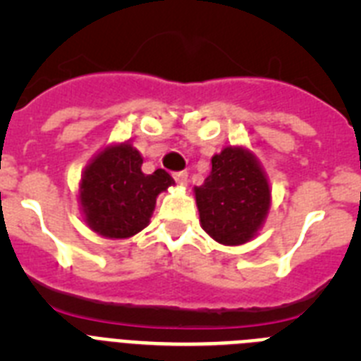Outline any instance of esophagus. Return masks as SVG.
<instances>
[{
	"mask_svg": "<svg viewBox=\"0 0 361 361\" xmlns=\"http://www.w3.org/2000/svg\"><path fill=\"white\" fill-rule=\"evenodd\" d=\"M173 178H175V183L180 184V186H186V184H188V173H186V171H177V173H173Z\"/></svg>",
	"mask_w": 361,
	"mask_h": 361,
	"instance_id": "esophagus-1",
	"label": "esophagus"
}]
</instances>
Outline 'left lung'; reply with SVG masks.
Segmentation results:
<instances>
[{"mask_svg":"<svg viewBox=\"0 0 361 361\" xmlns=\"http://www.w3.org/2000/svg\"><path fill=\"white\" fill-rule=\"evenodd\" d=\"M200 224L219 244L240 245L266 220L271 190L257 157L245 148H224L213 155L212 173L195 188Z\"/></svg>","mask_w":361,"mask_h":361,"instance_id":"1","label":"left lung"}]
</instances>
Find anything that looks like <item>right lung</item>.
<instances>
[{"label": "right lung", "mask_w": 361, "mask_h": 361, "mask_svg": "<svg viewBox=\"0 0 361 361\" xmlns=\"http://www.w3.org/2000/svg\"><path fill=\"white\" fill-rule=\"evenodd\" d=\"M142 157L130 142L106 146L85 168L79 200L86 224L106 238H128L149 222L155 200L175 180L164 170L142 173Z\"/></svg>", "instance_id": "obj_1"}]
</instances>
